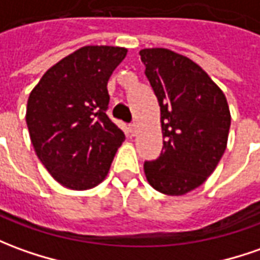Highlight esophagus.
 <instances>
[{"mask_svg":"<svg viewBox=\"0 0 260 260\" xmlns=\"http://www.w3.org/2000/svg\"><path fill=\"white\" fill-rule=\"evenodd\" d=\"M129 132L132 134V135H135V134H137V132H138V125H137V123H135V122L131 123V125H129Z\"/></svg>","mask_w":260,"mask_h":260,"instance_id":"obj_1","label":"esophagus"}]
</instances>
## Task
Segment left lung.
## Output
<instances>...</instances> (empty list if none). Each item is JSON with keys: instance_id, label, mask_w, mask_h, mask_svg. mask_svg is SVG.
<instances>
[{"instance_id": "left-lung-1", "label": "left lung", "mask_w": 260, "mask_h": 260, "mask_svg": "<svg viewBox=\"0 0 260 260\" xmlns=\"http://www.w3.org/2000/svg\"><path fill=\"white\" fill-rule=\"evenodd\" d=\"M160 107L159 158L144 164L153 189L181 197L201 186L226 149L231 112L225 93L198 63L167 48L139 51Z\"/></svg>"}]
</instances>
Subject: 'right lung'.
I'll list each match as a JSON object with an SVG mask.
<instances>
[{
  "label": "right lung",
  "mask_w": 260,
  "mask_h": 260,
  "mask_svg": "<svg viewBox=\"0 0 260 260\" xmlns=\"http://www.w3.org/2000/svg\"><path fill=\"white\" fill-rule=\"evenodd\" d=\"M128 49L86 45L51 67L26 104L37 156L65 188L91 189L105 179L123 132L107 115L108 81Z\"/></svg>",
  "instance_id": "1"
}]
</instances>
